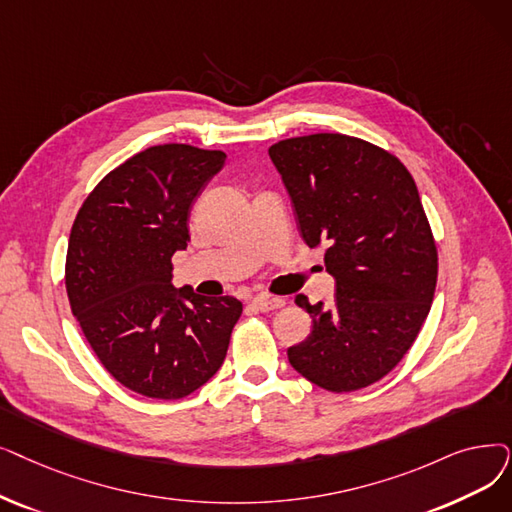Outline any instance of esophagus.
Listing matches in <instances>:
<instances>
[{
    "label": "esophagus",
    "mask_w": 512,
    "mask_h": 512,
    "mask_svg": "<svg viewBox=\"0 0 512 512\" xmlns=\"http://www.w3.org/2000/svg\"><path fill=\"white\" fill-rule=\"evenodd\" d=\"M253 307L257 311H276V309L284 307V301L280 297H255Z\"/></svg>",
    "instance_id": "34e87169"
}]
</instances>
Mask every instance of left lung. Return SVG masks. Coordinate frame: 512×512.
Segmentation results:
<instances>
[{"mask_svg":"<svg viewBox=\"0 0 512 512\" xmlns=\"http://www.w3.org/2000/svg\"><path fill=\"white\" fill-rule=\"evenodd\" d=\"M309 249L326 244L337 293L328 307L295 303L314 320L288 362L332 393L364 389L402 362L427 320L437 247L416 184L391 152L343 133L270 146Z\"/></svg>","mask_w":512,"mask_h":512,"instance_id":"1","label":"left lung"}]
</instances>
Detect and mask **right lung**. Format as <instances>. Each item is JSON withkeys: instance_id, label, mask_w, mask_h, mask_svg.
Segmentation results:
<instances>
[{"instance_id": "1", "label": "right lung", "mask_w": 512, "mask_h": 512, "mask_svg": "<svg viewBox=\"0 0 512 512\" xmlns=\"http://www.w3.org/2000/svg\"><path fill=\"white\" fill-rule=\"evenodd\" d=\"M224 163L221 150L150 146L104 175L75 217L64 268L73 316L102 366L140 395L182 399L226 360L242 303L171 284L190 209Z\"/></svg>"}]
</instances>
